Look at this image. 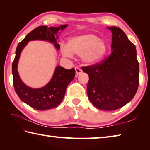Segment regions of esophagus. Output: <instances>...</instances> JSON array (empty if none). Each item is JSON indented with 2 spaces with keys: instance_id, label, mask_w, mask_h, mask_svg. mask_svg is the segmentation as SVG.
<instances>
[{
  "instance_id": "obj_1",
  "label": "esophagus",
  "mask_w": 150,
  "mask_h": 150,
  "mask_svg": "<svg viewBox=\"0 0 150 150\" xmlns=\"http://www.w3.org/2000/svg\"><path fill=\"white\" fill-rule=\"evenodd\" d=\"M75 72H76V75H78L79 74H80V73H82V69H81L79 67H75Z\"/></svg>"
}]
</instances>
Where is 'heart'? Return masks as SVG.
Returning <instances> with one entry per match:
<instances>
[{
	"label": "heart",
	"instance_id": "b5f03b06",
	"mask_svg": "<svg viewBox=\"0 0 150 150\" xmlns=\"http://www.w3.org/2000/svg\"><path fill=\"white\" fill-rule=\"evenodd\" d=\"M108 50V45L98 35L87 33L69 39L67 44L62 46V54L65 57H71L72 54L81 55L87 64H95L103 59Z\"/></svg>",
	"mask_w": 150,
	"mask_h": 150
}]
</instances>
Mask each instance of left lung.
Wrapping results in <instances>:
<instances>
[{"mask_svg": "<svg viewBox=\"0 0 150 150\" xmlns=\"http://www.w3.org/2000/svg\"><path fill=\"white\" fill-rule=\"evenodd\" d=\"M111 30L112 54L96 65L83 67L89 77L87 91L93 105L103 110L122 107L132 99L139 85V63L133 43L120 28Z\"/></svg>", "mask_w": 150, "mask_h": 150, "instance_id": "obj_1", "label": "left lung"}]
</instances>
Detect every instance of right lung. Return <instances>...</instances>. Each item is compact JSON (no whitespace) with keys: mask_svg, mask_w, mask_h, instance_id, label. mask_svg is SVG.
Wrapping results in <instances>:
<instances>
[{"mask_svg":"<svg viewBox=\"0 0 150 150\" xmlns=\"http://www.w3.org/2000/svg\"><path fill=\"white\" fill-rule=\"evenodd\" d=\"M67 26V24H65L59 27L42 26L35 28L27 34L16 47V56L12 65L14 90L22 101L36 110H48L59 105L64 97L67 85L75 77V70L74 68L66 69L62 66L57 65L52 79L47 85L42 88H33L28 87L22 82L18 72V63L20 54L28 43L32 40L49 42L54 44L55 47L59 50L60 45L57 43V34Z\"/></svg>","mask_w":150,"mask_h":150,"instance_id":"right-lung-1","label":"right lung"}]
</instances>
